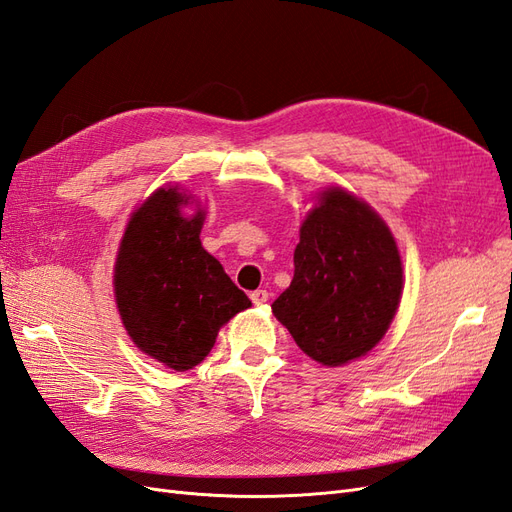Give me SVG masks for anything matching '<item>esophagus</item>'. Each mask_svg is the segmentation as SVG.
I'll use <instances>...</instances> for the list:
<instances>
[{
    "label": "esophagus",
    "instance_id": "1",
    "mask_svg": "<svg viewBox=\"0 0 512 512\" xmlns=\"http://www.w3.org/2000/svg\"><path fill=\"white\" fill-rule=\"evenodd\" d=\"M252 301H254L256 305L267 303V301H269V292H267V290H254V292H252Z\"/></svg>",
    "mask_w": 512,
    "mask_h": 512
}]
</instances>
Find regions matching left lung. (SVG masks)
<instances>
[{
    "label": "left lung",
    "mask_w": 512,
    "mask_h": 512,
    "mask_svg": "<svg viewBox=\"0 0 512 512\" xmlns=\"http://www.w3.org/2000/svg\"><path fill=\"white\" fill-rule=\"evenodd\" d=\"M299 237L294 277L271 309L307 356L346 365L393 322L404 290L397 243L380 215L342 188L320 192Z\"/></svg>",
    "instance_id": "1"
}]
</instances>
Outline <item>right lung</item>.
I'll use <instances>...</instances> for the list:
<instances>
[{
    "label": "right lung",
    "instance_id": "right-lung-1",
    "mask_svg": "<svg viewBox=\"0 0 512 512\" xmlns=\"http://www.w3.org/2000/svg\"><path fill=\"white\" fill-rule=\"evenodd\" d=\"M160 188L128 222L115 262V301L132 342L175 371L196 367L224 324L252 305L200 243L205 211Z\"/></svg>",
    "mask_w": 512,
    "mask_h": 512
}]
</instances>
